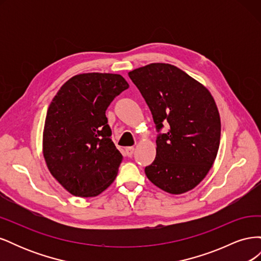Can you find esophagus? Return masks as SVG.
Returning a JSON list of instances; mask_svg holds the SVG:
<instances>
[{
  "label": "esophagus",
  "mask_w": 261,
  "mask_h": 261,
  "mask_svg": "<svg viewBox=\"0 0 261 261\" xmlns=\"http://www.w3.org/2000/svg\"><path fill=\"white\" fill-rule=\"evenodd\" d=\"M125 152H126V154H127V156H132L134 153V147L125 148Z\"/></svg>",
  "instance_id": "1"
}]
</instances>
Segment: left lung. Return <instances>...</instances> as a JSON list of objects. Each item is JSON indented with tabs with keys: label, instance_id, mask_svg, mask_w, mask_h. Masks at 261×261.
<instances>
[{
	"label": "left lung",
	"instance_id": "8db88e82",
	"mask_svg": "<svg viewBox=\"0 0 261 261\" xmlns=\"http://www.w3.org/2000/svg\"><path fill=\"white\" fill-rule=\"evenodd\" d=\"M151 111L156 154L147 177L170 194L191 191L207 175L220 145L221 122L215 100L183 70L153 63L128 73ZM164 124L168 130L161 133Z\"/></svg>",
	"mask_w": 261,
	"mask_h": 261
}]
</instances>
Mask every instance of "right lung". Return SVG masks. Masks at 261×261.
Returning <instances> with one entry per match:
<instances>
[{
    "mask_svg": "<svg viewBox=\"0 0 261 261\" xmlns=\"http://www.w3.org/2000/svg\"><path fill=\"white\" fill-rule=\"evenodd\" d=\"M127 88L121 75L80 74L50 103L43 155L53 177L72 195L98 196L115 179L123 155L111 139L106 111Z\"/></svg>",
    "mask_w": 261,
    "mask_h": 261,
    "instance_id": "add662e5",
    "label": "right lung"
}]
</instances>
